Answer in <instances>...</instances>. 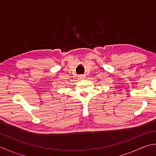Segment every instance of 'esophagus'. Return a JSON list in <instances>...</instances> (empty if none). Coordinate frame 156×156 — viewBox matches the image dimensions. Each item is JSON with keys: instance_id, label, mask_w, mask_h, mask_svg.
<instances>
[{"instance_id": "obj_1", "label": "esophagus", "mask_w": 156, "mask_h": 156, "mask_svg": "<svg viewBox=\"0 0 156 156\" xmlns=\"http://www.w3.org/2000/svg\"><path fill=\"white\" fill-rule=\"evenodd\" d=\"M78 78H79V79H84L85 78V77L84 75H79V76H78Z\"/></svg>"}]
</instances>
